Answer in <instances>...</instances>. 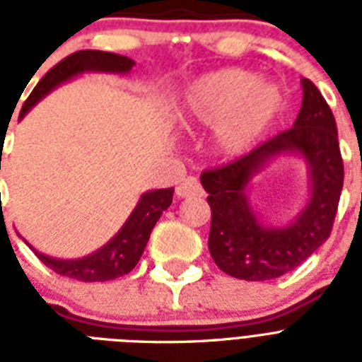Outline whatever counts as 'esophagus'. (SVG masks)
I'll return each instance as SVG.
<instances>
[{
    "label": "esophagus",
    "mask_w": 362,
    "mask_h": 362,
    "mask_svg": "<svg viewBox=\"0 0 362 362\" xmlns=\"http://www.w3.org/2000/svg\"><path fill=\"white\" fill-rule=\"evenodd\" d=\"M176 195L182 199L186 197H201L203 195V187L199 184V180L195 176H187L184 180L176 186Z\"/></svg>",
    "instance_id": "1"
}]
</instances>
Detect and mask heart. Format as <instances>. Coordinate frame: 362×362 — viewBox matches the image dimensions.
<instances>
[{
	"instance_id": "heart-1",
	"label": "heart",
	"mask_w": 362,
	"mask_h": 362,
	"mask_svg": "<svg viewBox=\"0 0 362 362\" xmlns=\"http://www.w3.org/2000/svg\"><path fill=\"white\" fill-rule=\"evenodd\" d=\"M284 109L274 84L242 69H220L189 84L180 118L187 124H216V148L226 156L247 152L270 129Z\"/></svg>"
}]
</instances>
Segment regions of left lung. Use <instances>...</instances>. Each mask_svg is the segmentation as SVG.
Here are the masks:
<instances>
[{
	"label": "left lung",
	"instance_id": "obj_1",
	"mask_svg": "<svg viewBox=\"0 0 362 362\" xmlns=\"http://www.w3.org/2000/svg\"><path fill=\"white\" fill-rule=\"evenodd\" d=\"M303 93V107L291 129L201 175L212 210L210 255L226 274L238 280L263 281L287 274L331 237L344 186L337 122L314 82L304 78ZM287 151L303 153L309 161L313 197L295 224L264 228L247 203L245 186L270 157Z\"/></svg>",
	"mask_w": 362,
	"mask_h": 362
}]
</instances>
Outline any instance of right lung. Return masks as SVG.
I'll return each instance as SVG.
<instances>
[{"label":"right lung","instance_id":"right-lung-1","mask_svg":"<svg viewBox=\"0 0 362 362\" xmlns=\"http://www.w3.org/2000/svg\"><path fill=\"white\" fill-rule=\"evenodd\" d=\"M135 62L131 58H125L120 54L101 52V50H78L64 58L59 64H56L41 81L37 82L30 98L25 99L20 110V118L33 107L41 98H45L52 88H56L62 82L69 81L71 76L84 73V71H105V73H127ZM173 193L175 187L167 189H153V192L144 193L136 204V209L131 212L129 220L125 221L118 235H116L109 244H105L101 250H98L92 255L75 261H64V259H52L35 252V255L52 269L56 274L73 278L78 281H107L120 278L135 269L139 263L146 242L150 238L156 221L163 214L173 203Z\"/></svg>","mask_w":362,"mask_h":362}]
</instances>
